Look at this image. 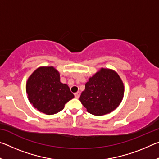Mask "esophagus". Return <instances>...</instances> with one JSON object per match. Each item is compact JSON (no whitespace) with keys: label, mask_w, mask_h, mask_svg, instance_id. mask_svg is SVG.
<instances>
[{"label":"esophagus","mask_w":159,"mask_h":159,"mask_svg":"<svg viewBox=\"0 0 159 159\" xmlns=\"http://www.w3.org/2000/svg\"><path fill=\"white\" fill-rule=\"evenodd\" d=\"M74 96L75 98H76V99H79V97H80V93L79 92H77L74 94Z\"/></svg>","instance_id":"1"}]
</instances>
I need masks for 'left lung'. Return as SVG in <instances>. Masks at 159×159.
Masks as SVG:
<instances>
[{
	"mask_svg": "<svg viewBox=\"0 0 159 159\" xmlns=\"http://www.w3.org/2000/svg\"><path fill=\"white\" fill-rule=\"evenodd\" d=\"M124 90L123 80L114 70L101 68L89 78L79 99L88 113L99 116L120 105Z\"/></svg>",
	"mask_w": 159,
	"mask_h": 159,
	"instance_id": "8db88e82",
	"label": "left lung"
}]
</instances>
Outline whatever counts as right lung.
<instances>
[{"instance_id": "right-lung-1", "label": "right lung", "mask_w": 159, "mask_h": 159, "mask_svg": "<svg viewBox=\"0 0 159 159\" xmlns=\"http://www.w3.org/2000/svg\"><path fill=\"white\" fill-rule=\"evenodd\" d=\"M26 92L34 108L47 115L60 112L74 98L69 86L60 82V74L52 66L35 70L26 81Z\"/></svg>"}]
</instances>
